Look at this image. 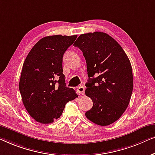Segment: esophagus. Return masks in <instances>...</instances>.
Masks as SVG:
<instances>
[{"instance_id":"34e87169","label":"esophagus","mask_w":155,"mask_h":155,"mask_svg":"<svg viewBox=\"0 0 155 155\" xmlns=\"http://www.w3.org/2000/svg\"><path fill=\"white\" fill-rule=\"evenodd\" d=\"M84 91H85V88L83 86H79L77 88V92L78 93V94H82L83 95L84 93Z\"/></svg>"}]
</instances>
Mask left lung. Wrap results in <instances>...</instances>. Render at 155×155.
<instances>
[{"label": "left lung", "mask_w": 155, "mask_h": 155, "mask_svg": "<svg viewBox=\"0 0 155 155\" xmlns=\"http://www.w3.org/2000/svg\"><path fill=\"white\" fill-rule=\"evenodd\" d=\"M74 45L86 61L89 78L85 93L93 104L86 117L97 125H110L120 118L131 97L134 78L129 59L121 45L103 32L80 35Z\"/></svg>", "instance_id": "obj_1"}]
</instances>
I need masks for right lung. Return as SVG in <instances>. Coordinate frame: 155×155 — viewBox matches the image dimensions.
<instances>
[{"instance_id": "add662e5", "label": "right lung", "mask_w": 155, "mask_h": 155, "mask_svg": "<svg viewBox=\"0 0 155 155\" xmlns=\"http://www.w3.org/2000/svg\"><path fill=\"white\" fill-rule=\"evenodd\" d=\"M77 37L45 36L25 59L19 88L26 110L36 121L52 123L60 118L67 102L78 97L73 88L66 86L62 73L63 55Z\"/></svg>"}]
</instances>
